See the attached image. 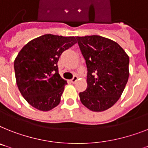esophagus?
Masks as SVG:
<instances>
[{
    "label": "esophagus",
    "mask_w": 148,
    "mask_h": 148,
    "mask_svg": "<svg viewBox=\"0 0 148 148\" xmlns=\"http://www.w3.org/2000/svg\"><path fill=\"white\" fill-rule=\"evenodd\" d=\"M77 79H78V77H77L76 75H75V76L73 77V79H72L71 80H70V82H71L72 83H75V82L77 81Z\"/></svg>",
    "instance_id": "1"
}]
</instances>
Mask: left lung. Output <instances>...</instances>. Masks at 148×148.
Returning a JSON list of instances; mask_svg holds the SVG:
<instances>
[{
	"mask_svg": "<svg viewBox=\"0 0 148 148\" xmlns=\"http://www.w3.org/2000/svg\"><path fill=\"white\" fill-rule=\"evenodd\" d=\"M88 69L87 88L79 93L88 109L101 112L119 100L129 76V57L116 42L99 35L75 37Z\"/></svg>",
	"mask_w": 148,
	"mask_h": 148,
	"instance_id": "1",
	"label": "left lung"
}]
</instances>
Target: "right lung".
Returning a JSON list of instances; mask_svg holds the SVG:
<instances>
[{
  "label": "right lung",
  "mask_w": 148,
  "mask_h": 148,
  "mask_svg": "<svg viewBox=\"0 0 148 148\" xmlns=\"http://www.w3.org/2000/svg\"><path fill=\"white\" fill-rule=\"evenodd\" d=\"M75 43L73 36L47 34L28 42L19 52L14 60L17 86L33 107L49 111L60 103L67 82L60 75L57 62Z\"/></svg>",
  "instance_id": "right-lung-1"
}]
</instances>
